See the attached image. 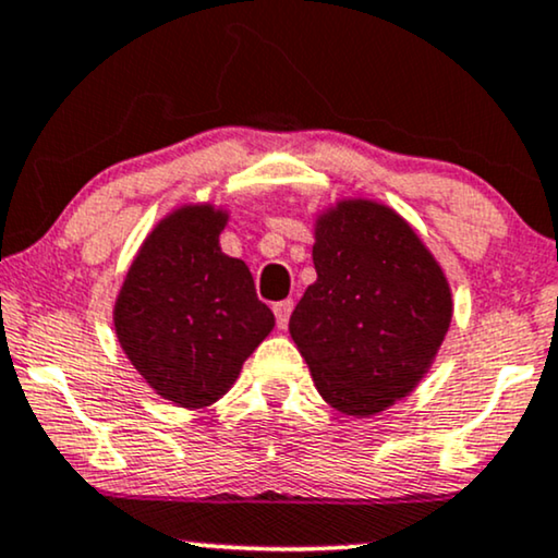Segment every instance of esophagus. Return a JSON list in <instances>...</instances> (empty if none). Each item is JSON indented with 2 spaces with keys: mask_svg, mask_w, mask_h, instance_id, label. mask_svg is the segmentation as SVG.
I'll return each instance as SVG.
<instances>
[{
  "mask_svg": "<svg viewBox=\"0 0 558 558\" xmlns=\"http://www.w3.org/2000/svg\"><path fill=\"white\" fill-rule=\"evenodd\" d=\"M291 312H293V301H291V299L272 303V314H275V322H278V329H286V327H288V319H291Z\"/></svg>",
  "mask_w": 558,
  "mask_h": 558,
  "instance_id": "1",
  "label": "esophagus"
}]
</instances>
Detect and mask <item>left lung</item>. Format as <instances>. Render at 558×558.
Instances as JSON below:
<instances>
[{
	"mask_svg": "<svg viewBox=\"0 0 558 558\" xmlns=\"http://www.w3.org/2000/svg\"><path fill=\"white\" fill-rule=\"evenodd\" d=\"M312 257L291 340L331 409L373 417L433 368L453 319L450 283L412 223L371 197L316 214Z\"/></svg>",
	"mask_w": 558,
	"mask_h": 558,
	"instance_id": "obj_1",
	"label": "left lung"
}]
</instances>
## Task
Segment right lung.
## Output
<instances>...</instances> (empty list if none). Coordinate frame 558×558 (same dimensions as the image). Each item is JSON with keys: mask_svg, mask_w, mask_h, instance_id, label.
Listing matches in <instances>:
<instances>
[{"mask_svg": "<svg viewBox=\"0 0 558 558\" xmlns=\"http://www.w3.org/2000/svg\"><path fill=\"white\" fill-rule=\"evenodd\" d=\"M229 208L182 203L161 216L131 259L112 327L149 389L182 409H206L236 384L275 316L250 267L221 250Z\"/></svg>", "mask_w": 558, "mask_h": 558, "instance_id": "right-lung-1", "label": "right lung"}]
</instances>
